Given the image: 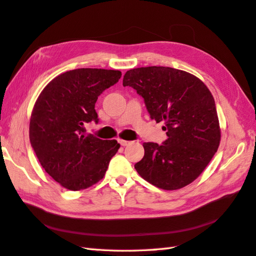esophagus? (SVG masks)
<instances>
[{"mask_svg": "<svg viewBox=\"0 0 256 256\" xmlns=\"http://www.w3.org/2000/svg\"><path fill=\"white\" fill-rule=\"evenodd\" d=\"M118 142H120L121 146H128L130 144V140H118Z\"/></svg>", "mask_w": 256, "mask_h": 256, "instance_id": "obj_1", "label": "esophagus"}]
</instances>
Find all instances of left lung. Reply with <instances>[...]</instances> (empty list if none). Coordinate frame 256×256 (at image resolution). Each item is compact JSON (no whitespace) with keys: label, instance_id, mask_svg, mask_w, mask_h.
Segmentation results:
<instances>
[{"label":"left lung","instance_id":"left-lung-1","mask_svg":"<svg viewBox=\"0 0 256 256\" xmlns=\"http://www.w3.org/2000/svg\"><path fill=\"white\" fill-rule=\"evenodd\" d=\"M123 86L144 99L152 120L164 122L168 138L144 142L145 155L135 164L142 179L162 190L192 183L218 150L220 130L215 100L194 75L181 70L148 66L130 70Z\"/></svg>","mask_w":256,"mask_h":256}]
</instances>
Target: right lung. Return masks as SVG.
I'll use <instances>...</instances> for the list:
<instances>
[{
	"label": "right lung",
	"mask_w": 256,
	"mask_h": 256,
	"mask_svg": "<svg viewBox=\"0 0 256 256\" xmlns=\"http://www.w3.org/2000/svg\"><path fill=\"white\" fill-rule=\"evenodd\" d=\"M120 70L77 68L56 76L36 101L29 140L49 176L70 191L87 188L104 178L120 144L86 134L98 123L94 104L121 78Z\"/></svg>",
	"instance_id": "obj_1"
}]
</instances>
